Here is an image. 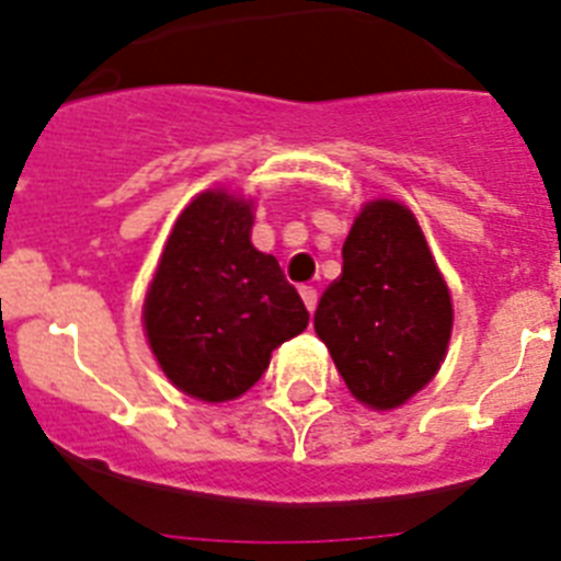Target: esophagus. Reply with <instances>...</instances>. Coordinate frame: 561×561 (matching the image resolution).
<instances>
[{"label": "esophagus", "mask_w": 561, "mask_h": 561, "mask_svg": "<svg viewBox=\"0 0 561 561\" xmlns=\"http://www.w3.org/2000/svg\"><path fill=\"white\" fill-rule=\"evenodd\" d=\"M300 297H304L306 309H309V311L317 309V289H314V286H300Z\"/></svg>", "instance_id": "1"}]
</instances>
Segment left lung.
Segmentation results:
<instances>
[{
  "mask_svg": "<svg viewBox=\"0 0 561 561\" xmlns=\"http://www.w3.org/2000/svg\"><path fill=\"white\" fill-rule=\"evenodd\" d=\"M314 329L351 393L370 408H399L433 379L453 334V304L408 207H362Z\"/></svg>",
  "mask_w": 561,
  "mask_h": 561,
  "instance_id": "1",
  "label": "left lung"
}]
</instances>
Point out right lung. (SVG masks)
<instances>
[{"mask_svg": "<svg viewBox=\"0 0 561 561\" xmlns=\"http://www.w3.org/2000/svg\"><path fill=\"white\" fill-rule=\"evenodd\" d=\"M244 199L207 191L182 210L146 295V331L168 379L227 401L261 379L309 311L272 255L250 244Z\"/></svg>", "mask_w": 561, "mask_h": 561, "instance_id": "right-lung-1", "label": "right lung"}]
</instances>
